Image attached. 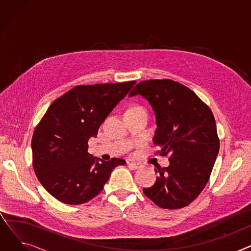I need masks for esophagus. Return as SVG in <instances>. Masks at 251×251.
<instances>
[{"label": "esophagus", "mask_w": 251, "mask_h": 251, "mask_svg": "<svg viewBox=\"0 0 251 251\" xmlns=\"http://www.w3.org/2000/svg\"><path fill=\"white\" fill-rule=\"evenodd\" d=\"M127 165L130 169H132V170H137V169H140L142 167V164H140V163H129L128 162Z\"/></svg>", "instance_id": "1"}]
</instances>
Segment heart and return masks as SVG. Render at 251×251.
<instances>
[{
	"label": "heart",
	"mask_w": 251,
	"mask_h": 251,
	"mask_svg": "<svg viewBox=\"0 0 251 251\" xmlns=\"http://www.w3.org/2000/svg\"><path fill=\"white\" fill-rule=\"evenodd\" d=\"M130 109H143V108H142V107H140V105H134V107L130 108Z\"/></svg>",
	"instance_id": "heart-1"
}]
</instances>
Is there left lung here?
Listing matches in <instances>:
<instances>
[{
  "label": "left lung",
  "instance_id": "1",
  "mask_svg": "<svg viewBox=\"0 0 251 251\" xmlns=\"http://www.w3.org/2000/svg\"><path fill=\"white\" fill-rule=\"evenodd\" d=\"M148 100L155 115L156 153L168 155L167 168L143 192L157 206L177 209L188 205L203 190L219 153L220 140L213 112L194 92L170 79L140 81L129 97Z\"/></svg>",
  "mask_w": 251,
  "mask_h": 251
}]
</instances>
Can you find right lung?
I'll return each mask as SVG.
<instances>
[{"label": "right lung", "instance_id": "right-lung-1", "mask_svg": "<svg viewBox=\"0 0 251 251\" xmlns=\"http://www.w3.org/2000/svg\"><path fill=\"white\" fill-rule=\"evenodd\" d=\"M136 81L77 85L52 101L34 129L31 149L35 175L59 201L81 204L103 188L112 171L125 165L87 152L104 119Z\"/></svg>", "mask_w": 251, "mask_h": 251}]
</instances>
